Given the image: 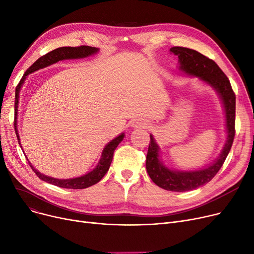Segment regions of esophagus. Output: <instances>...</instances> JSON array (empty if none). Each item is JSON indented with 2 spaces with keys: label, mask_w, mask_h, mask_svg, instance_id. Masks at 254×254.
Wrapping results in <instances>:
<instances>
[{
  "label": "esophagus",
  "mask_w": 254,
  "mask_h": 254,
  "mask_svg": "<svg viewBox=\"0 0 254 254\" xmlns=\"http://www.w3.org/2000/svg\"><path fill=\"white\" fill-rule=\"evenodd\" d=\"M147 122H145V120H141V119H138V120H135V122H132L131 124V127H147Z\"/></svg>",
  "instance_id": "obj_1"
}]
</instances>
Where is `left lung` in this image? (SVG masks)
Masks as SVG:
<instances>
[{
	"mask_svg": "<svg viewBox=\"0 0 254 254\" xmlns=\"http://www.w3.org/2000/svg\"><path fill=\"white\" fill-rule=\"evenodd\" d=\"M172 53L178 56L179 70L190 76L198 77L214 88L219 95L225 112L226 142L220 155L210 166L195 171H175L164 166L159 159V147L153 136L150 135V143L146 169L151 180L159 188L171 191H188L195 190L211 181L222 167L228 156L235 138V116H236V96L229 78L225 76L217 64L193 49L175 46L170 49Z\"/></svg>",
	"mask_w": 254,
	"mask_h": 254,
	"instance_id": "8db88e82",
	"label": "left lung"
}]
</instances>
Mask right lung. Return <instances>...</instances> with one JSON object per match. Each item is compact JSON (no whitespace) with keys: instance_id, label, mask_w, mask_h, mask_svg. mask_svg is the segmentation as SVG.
<instances>
[{"instance_id":"obj_1","label":"right lung","mask_w":254,"mask_h":254,"mask_svg":"<svg viewBox=\"0 0 254 254\" xmlns=\"http://www.w3.org/2000/svg\"><path fill=\"white\" fill-rule=\"evenodd\" d=\"M99 51L98 48L96 47H90V46H78V47H60L57 48L55 50H52L48 53H46L45 56L41 57L40 59H38L30 68L26 70V72L23 74L22 78L20 79V81L18 83V85L16 86L15 89V125H14V128H15V132L16 136L18 139V143L20 144L19 141V135L17 132V111H18V97H19V91L20 88L22 86V84L24 83V80L26 79V76L31 73H34L40 69L46 68V66L56 64L60 61L63 60H73V59H83V58H87L90 57L92 55H95ZM125 137V134L123 132L122 135H119L118 137H116L115 139H113L111 142H109L105 146V148L102 152L100 161L97 165V167L93 169L92 171H90L87 174L81 176V177H77V178H71V179H57V178H52L46 175L41 174V173L38 172L33 166L32 164L29 162L30 167L32 168V170L36 173V175L45 182L53 184L56 186H59V188H63V189H72V190H82V189H86L89 188V186L98 183L107 173V171L109 170L112 158H113V153L114 150L116 149V147L118 146V144L123 141ZM21 147V146H20Z\"/></svg>"}]
</instances>
